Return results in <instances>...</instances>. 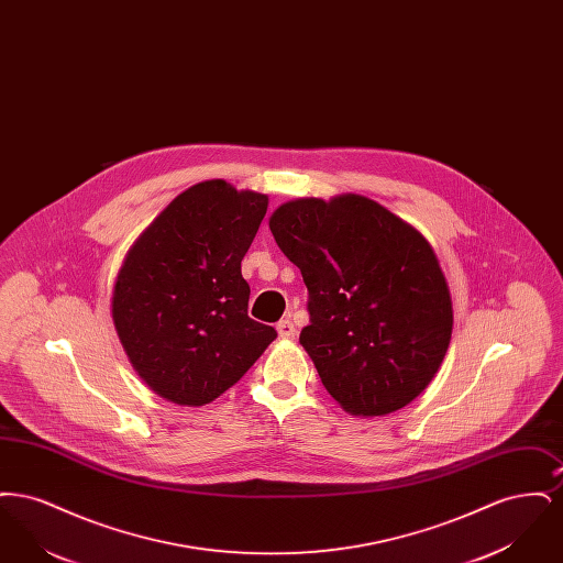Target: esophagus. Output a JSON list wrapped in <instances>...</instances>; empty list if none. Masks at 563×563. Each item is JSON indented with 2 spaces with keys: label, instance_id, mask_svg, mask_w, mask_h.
Returning a JSON list of instances; mask_svg holds the SVG:
<instances>
[{
  "label": "esophagus",
  "instance_id": "obj_1",
  "mask_svg": "<svg viewBox=\"0 0 563 563\" xmlns=\"http://www.w3.org/2000/svg\"><path fill=\"white\" fill-rule=\"evenodd\" d=\"M276 331H278V335H280L283 340H294L295 333H297L294 322L289 321V319L276 322Z\"/></svg>",
  "mask_w": 563,
  "mask_h": 563
}]
</instances>
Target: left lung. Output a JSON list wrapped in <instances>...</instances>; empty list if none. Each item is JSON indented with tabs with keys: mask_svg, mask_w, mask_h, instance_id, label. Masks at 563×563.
<instances>
[{
	"mask_svg": "<svg viewBox=\"0 0 563 563\" xmlns=\"http://www.w3.org/2000/svg\"><path fill=\"white\" fill-rule=\"evenodd\" d=\"M269 230L308 287L299 344L352 416L413 401L452 338V297L429 241L365 196L301 198Z\"/></svg>",
	"mask_w": 563,
	"mask_h": 563,
	"instance_id": "obj_1",
	"label": "left lung"
}]
</instances>
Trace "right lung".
<instances>
[{
    "instance_id": "right-lung-1",
    "label": "right lung",
    "mask_w": 563,
    "mask_h": 563,
    "mask_svg": "<svg viewBox=\"0 0 563 563\" xmlns=\"http://www.w3.org/2000/svg\"><path fill=\"white\" fill-rule=\"evenodd\" d=\"M266 211L264 194L205 181L179 194L129 251L111 317L136 374L162 399L213 401L276 338L249 319L241 272Z\"/></svg>"
}]
</instances>
